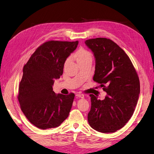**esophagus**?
Returning <instances> with one entry per match:
<instances>
[{
	"mask_svg": "<svg viewBox=\"0 0 154 154\" xmlns=\"http://www.w3.org/2000/svg\"><path fill=\"white\" fill-rule=\"evenodd\" d=\"M76 96H77V97H79V98H84V95L82 94H79V93L77 94Z\"/></svg>",
	"mask_w": 154,
	"mask_h": 154,
	"instance_id": "34e87169",
	"label": "esophagus"
}]
</instances>
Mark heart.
Instances as JSON below:
<instances>
[{
    "label": "heart",
    "mask_w": 154,
    "mask_h": 154,
    "mask_svg": "<svg viewBox=\"0 0 154 154\" xmlns=\"http://www.w3.org/2000/svg\"><path fill=\"white\" fill-rule=\"evenodd\" d=\"M75 58L77 60V62L79 63L88 59H92V55L89 51L84 49H80L77 51L75 54ZM68 60L66 61V62H68Z\"/></svg>",
    "instance_id": "1"
}]
</instances>
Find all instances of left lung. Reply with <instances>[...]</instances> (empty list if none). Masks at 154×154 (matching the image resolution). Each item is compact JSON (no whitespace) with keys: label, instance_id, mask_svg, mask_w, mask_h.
I'll use <instances>...</instances> for the list:
<instances>
[{"label":"left lung","instance_id":"8db88e82","mask_svg":"<svg viewBox=\"0 0 154 154\" xmlns=\"http://www.w3.org/2000/svg\"><path fill=\"white\" fill-rule=\"evenodd\" d=\"M85 44L95 58L93 81L106 93L103 100L89 95L88 122L97 131L116 132L128 122L137 105L140 93L138 74L129 56L112 40L100 37L87 40Z\"/></svg>","mask_w":154,"mask_h":154}]
</instances>
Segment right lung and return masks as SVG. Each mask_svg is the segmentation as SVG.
Returning a JSON list of instances; mask_svg holds the SVG:
<instances>
[{"label":"right lung","instance_id":"add662e5","mask_svg":"<svg viewBox=\"0 0 154 154\" xmlns=\"http://www.w3.org/2000/svg\"><path fill=\"white\" fill-rule=\"evenodd\" d=\"M78 44L77 41L45 42L23 67L18 99L23 113L38 128L58 127L69 115L75 94H56L53 86L63 74L66 58Z\"/></svg>","mask_w":154,"mask_h":154}]
</instances>
